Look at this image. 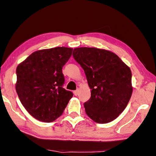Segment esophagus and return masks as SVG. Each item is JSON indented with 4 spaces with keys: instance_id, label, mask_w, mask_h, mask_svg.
Returning a JSON list of instances; mask_svg holds the SVG:
<instances>
[{
    "instance_id": "obj_1",
    "label": "esophagus",
    "mask_w": 156,
    "mask_h": 156,
    "mask_svg": "<svg viewBox=\"0 0 156 156\" xmlns=\"http://www.w3.org/2000/svg\"><path fill=\"white\" fill-rule=\"evenodd\" d=\"M78 93H79V90H78V89H76V90H75L74 91H73V94H74L75 96H78Z\"/></svg>"
}]
</instances>
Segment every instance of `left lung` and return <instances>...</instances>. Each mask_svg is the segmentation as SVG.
<instances>
[{
	"instance_id": "8db88e82",
	"label": "left lung",
	"mask_w": 156,
	"mask_h": 156,
	"mask_svg": "<svg viewBox=\"0 0 156 156\" xmlns=\"http://www.w3.org/2000/svg\"><path fill=\"white\" fill-rule=\"evenodd\" d=\"M73 58L83 69L91 89L85 112L98 123L112 122L122 113L132 94L131 72L117 55L94 47H80Z\"/></svg>"
}]
</instances>
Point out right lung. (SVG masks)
I'll list each match as a JSON object with an SVG mask.
<instances>
[{"label":"right lung","mask_w":156,"mask_h":156,"mask_svg":"<svg viewBox=\"0 0 156 156\" xmlns=\"http://www.w3.org/2000/svg\"><path fill=\"white\" fill-rule=\"evenodd\" d=\"M73 49L65 47L36 51L16 68V90L31 115L44 122L62 114L73 93L63 88L62 67Z\"/></svg>","instance_id":"obj_1"}]
</instances>
